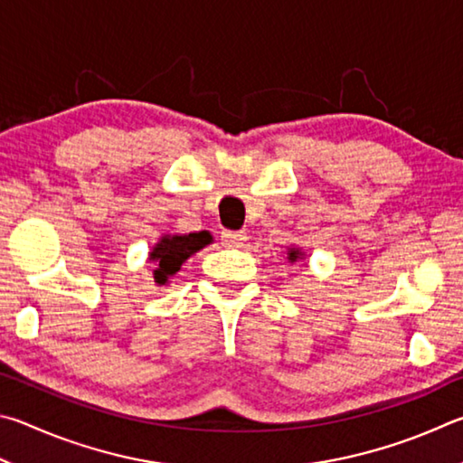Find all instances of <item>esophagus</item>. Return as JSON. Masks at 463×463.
<instances>
[{"label": "esophagus", "mask_w": 463, "mask_h": 463, "mask_svg": "<svg viewBox=\"0 0 463 463\" xmlns=\"http://www.w3.org/2000/svg\"><path fill=\"white\" fill-rule=\"evenodd\" d=\"M244 240H246L244 232H223L222 233L223 246H230V248H240L241 244H244Z\"/></svg>", "instance_id": "esophagus-1"}]
</instances>
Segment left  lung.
<instances>
[{"instance_id":"8db88e82","label":"left lung","mask_w":463,"mask_h":463,"mask_svg":"<svg viewBox=\"0 0 463 463\" xmlns=\"http://www.w3.org/2000/svg\"><path fill=\"white\" fill-rule=\"evenodd\" d=\"M305 256H307V254L303 252V248H298V246H288V248H287V260H288L290 264L303 262Z\"/></svg>"}]
</instances>
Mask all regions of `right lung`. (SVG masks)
<instances>
[{
	"mask_svg": "<svg viewBox=\"0 0 463 463\" xmlns=\"http://www.w3.org/2000/svg\"><path fill=\"white\" fill-rule=\"evenodd\" d=\"M213 238L207 232L199 233H162L156 244L148 252V262L154 266V282L156 287L170 285V279L181 270V266L193 254L209 246Z\"/></svg>",
	"mask_w": 463,
	"mask_h": 463,
	"instance_id": "right-lung-1",
	"label": "right lung"
}]
</instances>
